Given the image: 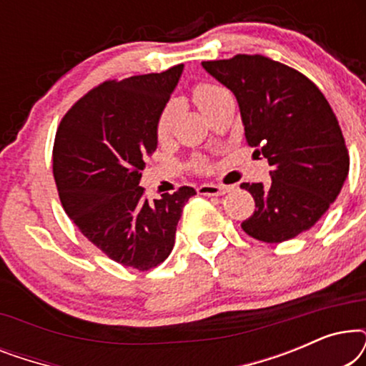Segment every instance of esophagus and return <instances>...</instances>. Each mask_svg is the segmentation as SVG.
I'll use <instances>...</instances> for the list:
<instances>
[{"label":"esophagus","mask_w":366,"mask_h":366,"mask_svg":"<svg viewBox=\"0 0 366 366\" xmlns=\"http://www.w3.org/2000/svg\"><path fill=\"white\" fill-rule=\"evenodd\" d=\"M198 194H204V197H222L228 192L227 187H223V184H213V183H204V184H199L197 188Z\"/></svg>","instance_id":"obj_1"}]
</instances>
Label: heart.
<instances>
[{
	"label": "heart",
	"mask_w": 366,
	"mask_h": 366,
	"mask_svg": "<svg viewBox=\"0 0 366 366\" xmlns=\"http://www.w3.org/2000/svg\"><path fill=\"white\" fill-rule=\"evenodd\" d=\"M224 93H228V92L224 88L219 86V84L199 83L193 88V99L197 102L199 109L204 113V109H207L213 102H217V99ZM173 122H174V104L168 103L167 107L162 109V113H159L158 122H157L158 139H167L169 137V133H172V129H173ZM197 167L202 168L203 163L197 162Z\"/></svg>",
	"instance_id": "heart-1"
}]
</instances>
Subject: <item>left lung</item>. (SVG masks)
I'll return each instance as SVG.
<instances>
[{
	"instance_id": "obj_1",
	"label": "left lung",
	"mask_w": 366,
	"mask_h": 366,
	"mask_svg": "<svg viewBox=\"0 0 366 366\" xmlns=\"http://www.w3.org/2000/svg\"><path fill=\"white\" fill-rule=\"evenodd\" d=\"M238 99L244 137L268 159L272 183H242L254 199L243 232L282 243L307 232L342 189L350 157L332 107L303 73L263 54L203 61Z\"/></svg>"
}]
</instances>
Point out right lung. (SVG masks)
<instances>
[{
  "label": "right lung",
  "instance_id": "1",
  "mask_svg": "<svg viewBox=\"0 0 366 366\" xmlns=\"http://www.w3.org/2000/svg\"><path fill=\"white\" fill-rule=\"evenodd\" d=\"M183 64L108 79L78 99L56 129L53 174L64 212L94 247L147 272L168 258L192 187L148 202L138 187L157 149V122Z\"/></svg>",
  "mask_w": 366,
  "mask_h": 366
}]
</instances>
